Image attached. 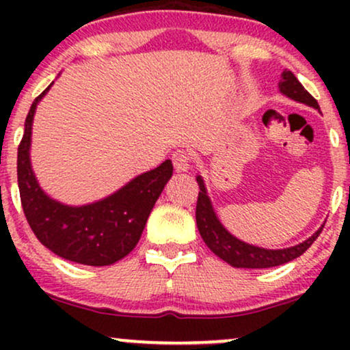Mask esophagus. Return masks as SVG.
I'll return each instance as SVG.
<instances>
[{
    "label": "esophagus",
    "instance_id": "1",
    "mask_svg": "<svg viewBox=\"0 0 350 350\" xmlns=\"http://www.w3.org/2000/svg\"><path fill=\"white\" fill-rule=\"evenodd\" d=\"M191 163H192V156L191 152H187L186 150H178L172 152V164H174V167L178 171H187L189 167H191Z\"/></svg>",
    "mask_w": 350,
    "mask_h": 350
}]
</instances>
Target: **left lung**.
<instances>
[{
    "label": "left lung",
    "mask_w": 350,
    "mask_h": 350,
    "mask_svg": "<svg viewBox=\"0 0 350 350\" xmlns=\"http://www.w3.org/2000/svg\"><path fill=\"white\" fill-rule=\"evenodd\" d=\"M280 90L281 94H284L286 97H290L296 102L306 103V105L317 108V100L312 97L311 94L299 83V80L295 77L291 70H283L280 82ZM198 184H199V196H198V206H196V222H198L199 234L202 237V240L206 245L215 253L217 256L224 260V262L230 263L232 267L237 268H271L278 267V265L288 263L291 260L298 258L303 255L304 252L311 247L312 242L319 237L321 230L316 232L314 235L309 237L306 242L296 245L291 248H283V250H265V248L253 247L242 242V240L235 239L234 235H230L226 228L222 227V224L217 219L214 208H212L211 200L207 198L206 186H204V180L200 176H198Z\"/></svg>",
    "instance_id": "obj_1"
}]
</instances>
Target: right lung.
<instances>
[{
	"mask_svg": "<svg viewBox=\"0 0 350 350\" xmlns=\"http://www.w3.org/2000/svg\"><path fill=\"white\" fill-rule=\"evenodd\" d=\"M51 85L31 105L18 146V186L24 215L39 242L55 255L75 263L105 267L136 247L152 206L172 176V163L166 159L90 206L69 207L47 198L31 170L29 144L36 107Z\"/></svg>",
	"mask_w": 350,
	"mask_h": 350,
	"instance_id": "obj_1",
	"label": "right lung"
}]
</instances>
